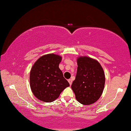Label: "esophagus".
<instances>
[{"label": "esophagus", "mask_w": 131, "mask_h": 131, "mask_svg": "<svg viewBox=\"0 0 131 131\" xmlns=\"http://www.w3.org/2000/svg\"><path fill=\"white\" fill-rule=\"evenodd\" d=\"M68 82H69L70 85H71V84H72V80H68Z\"/></svg>", "instance_id": "34e87169"}]
</instances>
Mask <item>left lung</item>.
Masks as SVG:
<instances>
[{"instance_id": "left-lung-1", "label": "left lung", "mask_w": 131, "mask_h": 131, "mask_svg": "<svg viewBox=\"0 0 131 131\" xmlns=\"http://www.w3.org/2000/svg\"><path fill=\"white\" fill-rule=\"evenodd\" d=\"M78 68L71 88L77 101L83 105H89L100 97L105 84L103 69L95 59L80 56L77 60Z\"/></svg>"}]
</instances>
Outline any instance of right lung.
Returning <instances> with one entry per match:
<instances>
[{
	"instance_id": "add662e5",
	"label": "right lung",
	"mask_w": 131,
	"mask_h": 131,
	"mask_svg": "<svg viewBox=\"0 0 131 131\" xmlns=\"http://www.w3.org/2000/svg\"><path fill=\"white\" fill-rule=\"evenodd\" d=\"M61 56L50 53L39 57L31 68L29 82L31 91L38 99L50 103L70 86L60 69Z\"/></svg>"
}]
</instances>
